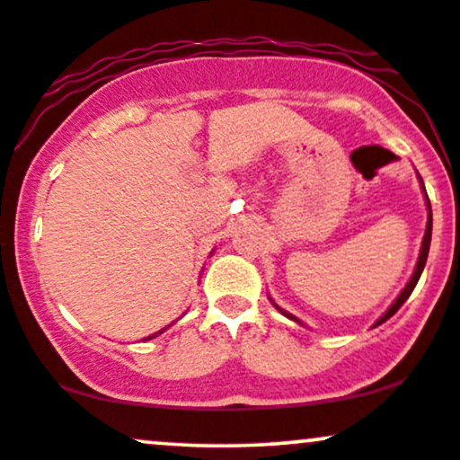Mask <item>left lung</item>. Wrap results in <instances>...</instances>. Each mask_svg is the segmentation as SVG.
<instances>
[{
	"instance_id": "left-lung-1",
	"label": "left lung",
	"mask_w": 460,
	"mask_h": 460,
	"mask_svg": "<svg viewBox=\"0 0 460 460\" xmlns=\"http://www.w3.org/2000/svg\"><path fill=\"white\" fill-rule=\"evenodd\" d=\"M420 177V175H417ZM420 183H421V192H424V197H426V205H429V223H426V234H424V240H421V248H420V257H417V263H415V270H413V274H411V279H409V283L404 285V289L402 292H400V296L394 300L392 303V307H389L387 311H385V314L381 315V318L376 320V324L374 326H378V324H383V322H387L389 318H392V315L395 314V311H398L400 307H402L404 305V300L411 296V292H413L415 289V285H417V281H420V277H421V272H424V266H426V260H429V251H430V237H432V209H430V200H429V194H426V188H424V181H421V177H420ZM270 303L274 305V307H277L279 311H281V314L285 315V318H289V320H294V322H298V324H303V322H300L296 315H292V314H288V311H283L281 307H279L277 303H274V300L270 298Z\"/></svg>"
}]
</instances>
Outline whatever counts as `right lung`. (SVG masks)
<instances>
[{"label": "right lung", "mask_w": 460, "mask_h": 460, "mask_svg": "<svg viewBox=\"0 0 460 460\" xmlns=\"http://www.w3.org/2000/svg\"><path fill=\"white\" fill-rule=\"evenodd\" d=\"M162 331H164V329H162ZM162 331H160V332H162ZM160 332H155V335H160ZM155 335H151V337H146V340H153V337H155Z\"/></svg>", "instance_id": "right-lung-1"}]
</instances>
